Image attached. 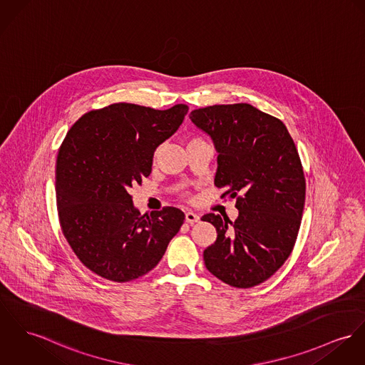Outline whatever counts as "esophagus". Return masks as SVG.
<instances>
[{
    "instance_id": "1",
    "label": "esophagus",
    "mask_w": 365,
    "mask_h": 365,
    "mask_svg": "<svg viewBox=\"0 0 365 365\" xmlns=\"http://www.w3.org/2000/svg\"><path fill=\"white\" fill-rule=\"evenodd\" d=\"M185 222L190 223V225H195V223L199 222V216L197 213H194V212H187L185 213Z\"/></svg>"
}]
</instances>
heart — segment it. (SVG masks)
<instances>
[{
	"label": "heart",
	"mask_w": 365,
	"mask_h": 365,
	"mask_svg": "<svg viewBox=\"0 0 365 365\" xmlns=\"http://www.w3.org/2000/svg\"><path fill=\"white\" fill-rule=\"evenodd\" d=\"M192 140H197V139H192Z\"/></svg>",
	"instance_id": "b5f03b06"
}]
</instances>
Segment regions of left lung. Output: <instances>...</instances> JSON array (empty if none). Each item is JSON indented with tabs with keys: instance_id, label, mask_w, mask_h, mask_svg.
<instances>
[{
	"instance_id": "8db88e82",
	"label": "left lung",
	"mask_w": 365,
	"mask_h": 365,
	"mask_svg": "<svg viewBox=\"0 0 365 365\" xmlns=\"http://www.w3.org/2000/svg\"><path fill=\"white\" fill-rule=\"evenodd\" d=\"M217 152L215 185L237 198L238 217L207 213L215 244L203 251L206 269L238 289L264 283L290 257L305 202V178L286 125L248 103L191 111Z\"/></svg>"
}]
</instances>
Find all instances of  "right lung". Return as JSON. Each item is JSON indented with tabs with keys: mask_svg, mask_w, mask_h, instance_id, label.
Listing matches in <instances>:
<instances>
[{
	"mask_svg": "<svg viewBox=\"0 0 365 365\" xmlns=\"http://www.w3.org/2000/svg\"><path fill=\"white\" fill-rule=\"evenodd\" d=\"M187 113L185 104L155 110L115 103L86 113L66 133L56 170L61 229L79 261L107 280L150 272L184 223L173 206L142 216L130 190L150 174L155 150Z\"/></svg>",
	"mask_w": 365,
	"mask_h": 365,
	"instance_id": "right-lung-1",
	"label": "right lung"
}]
</instances>
